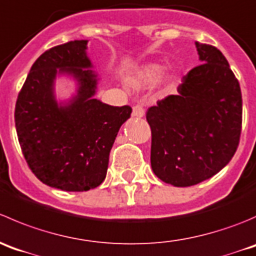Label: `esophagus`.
<instances>
[{
	"label": "esophagus",
	"mask_w": 256,
	"mask_h": 256,
	"mask_svg": "<svg viewBox=\"0 0 256 256\" xmlns=\"http://www.w3.org/2000/svg\"><path fill=\"white\" fill-rule=\"evenodd\" d=\"M132 116H133V117H136V118L144 117L143 107H140V106H134V107H133V112H132Z\"/></svg>",
	"instance_id": "obj_1"
}]
</instances>
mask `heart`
I'll return each instance as SVG.
<instances>
[{
    "label": "heart",
    "instance_id": "obj_1",
    "mask_svg": "<svg viewBox=\"0 0 256 256\" xmlns=\"http://www.w3.org/2000/svg\"><path fill=\"white\" fill-rule=\"evenodd\" d=\"M163 70L164 67L160 63H144V64L138 66L136 70H133V72L129 74L128 82L136 88H148L158 82L159 80V86H160L162 90H166L173 83L176 76L168 73V74L162 76Z\"/></svg>",
    "mask_w": 256,
    "mask_h": 256
}]
</instances>
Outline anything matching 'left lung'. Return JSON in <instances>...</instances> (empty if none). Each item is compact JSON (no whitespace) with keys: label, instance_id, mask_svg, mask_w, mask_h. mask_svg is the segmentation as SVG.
Segmentation results:
<instances>
[{"label":"left lung","instance_id":"8db88e82","mask_svg":"<svg viewBox=\"0 0 256 256\" xmlns=\"http://www.w3.org/2000/svg\"><path fill=\"white\" fill-rule=\"evenodd\" d=\"M202 64L146 112L154 174L174 186L212 178L230 162L242 132V90L218 48L196 42Z\"/></svg>","mask_w":256,"mask_h":256}]
</instances>
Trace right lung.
<instances>
[{
  "label": "right lung",
  "mask_w": 256,
  "mask_h": 256,
  "mask_svg": "<svg viewBox=\"0 0 256 256\" xmlns=\"http://www.w3.org/2000/svg\"><path fill=\"white\" fill-rule=\"evenodd\" d=\"M87 40L42 53L20 92L14 122L20 146L34 176L64 192H87L107 176L110 152L129 106L113 107L94 98L100 76L88 57ZM75 82L67 100L55 96V80Z\"/></svg>",
  "instance_id": "1"
}]
</instances>
